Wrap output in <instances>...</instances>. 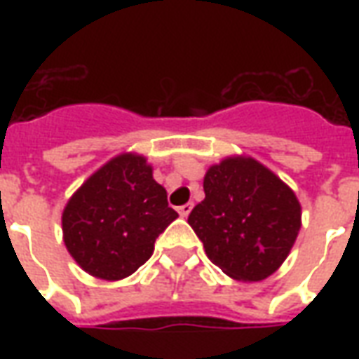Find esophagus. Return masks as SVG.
Returning a JSON list of instances; mask_svg holds the SVG:
<instances>
[{
    "mask_svg": "<svg viewBox=\"0 0 359 359\" xmlns=\"http://www.w3.org/2000/svg\"><path fill=\"white\" fill-rule=\"evenodd\" d=\"M192 208H194V203H192V202H188V203H184V205H180V208H179L180 217H188V213L192 211Z\"/></svg>",
    "mask_w": 359,
    "mask_h": 359,
    "instance_id": "obj_1",
    "label": "esophagus"
}]
</instances>
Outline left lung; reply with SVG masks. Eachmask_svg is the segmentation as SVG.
<instances>
[{
  "label": "left lung",
  "instance_id": "left-lung-1",
  "mask_svg": "<svg viewBox=\"0 0 359 359\" xmlns=\"http://www.w3.org/2000/svg\"><path fill=\"white\" fill-rule=\"evenodd\" d=\"M203 192L188 223L211 262L236 280L273 275L300 231L292 190L256 159L231 157L205 172Z\"/></svg>",
  "mask_w": 359,
  "mask_h": 359
}]
</instances>
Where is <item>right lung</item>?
Returning a JSON list of instances; mask_svg holds the SVG:
<instances>
[{
  "label": "right lung",
  "instance_id": "obj_1",
  "mask_svg": "<svg viewBox=\"0 0 359 359\" xmlns=\"http://www.w3.org/2000/svg\"><path fill=\"white\" fill-rule=\"evenodd\" d=\"M177 217L146 159L125 154L74 192L63 211V236L86 273L118 280L148 262L156 238Z\"/></svg>",
  "mask_w": 359,
  "mask_h": 359
}]
</instances>
